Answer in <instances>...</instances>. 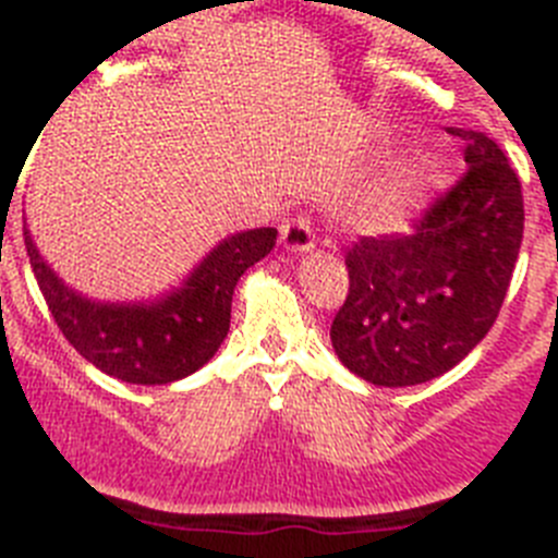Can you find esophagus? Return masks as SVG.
Listing matches in <instances>:
<instances>
[{
    "label": "esophagus",
    "mask_w": 558,
    "mask_h": 558,
    "mask_svg": "<svg viewBox=\"0 0 558 558\" xmlns=\"http://www.w3.org/2000/svg\"><path fill=\"white\" fill-rule=\"evenodd\" d=\"M280 233H283V247L289 250V253H308V250H314V228H311L308 214L291 217L289 222L280 228Z\"/></svg>",
    "instance_id": "34e87169"
}]
</instances>
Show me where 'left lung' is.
Masks as SVG:
<instances>
[{
    "label": "left lung",
    "mask_w": 558,
    "mask_h": 558,
    "mask_svg": "<svg viewBox=\"0 0 558 558\" xmlns=\"http://www.w3.org/2000/svg\"><path fill=\"white\" fill-rule=\"evenodd\" d=\"M466 172L405 235L348 250L350 289L330 341L375 386H416L453 369L489 333L523 244V192L489 135L448 128Z\"/></svg>",
    "instance_id": "8db88e82"
}]
</instances>
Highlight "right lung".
Wrapping results in <instances>:
<instances>
[{
  "instance_id": "obj_1",
  "label": "right lung",
  "mask_w": 558,
  "mask_h": 558,
  "mask_svg": "<svg viewBox=\"0 0 558 558\" xmlns=\"http://www.w3.org/2000/svg\"><path fill=\"white\" fill-rule=\"evenodd\" d=\"M275 228L233 233L167 298L155 303H99L69 289L24 228L29 267L69 344L110 378L142 386L172 384L214 359L230 330L235 283L275 247Z\"/></svg>"
}]
</instances>
